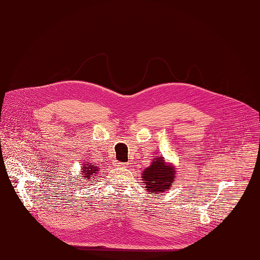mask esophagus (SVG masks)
Listing matches in <instances>:
<instances>
[{"instance_id": "1", "label": "esophagus", "mask_w": 260, "mask_h": 260, "mask_svg": "<svg viewBox=\"0 0 260 260\" xmlns=\"http://www.w3.org/2000/svg\"><path fill=\"white\" fill-rule=\"evenodd\" d=\"M115 165L117 167H121V168H127L128 167V164H123V162H116Z\"/></svg>"}]
</instances>
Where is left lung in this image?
<instances>
[{
  "label": "left lung",
  "mask_w": 260,
  "mask_h": 260,
  "mask_svg": "<svg viewBox=\"0 0 260 260\" xmlns=\"http://www.w3.org/2000/svg\"><path fill=\"white\" fill-rule=\"evenodd\" d=\"M176 180V168L161 156H157L142 172V181L146 192L159 194L171 188Z\"/></svg>",
  "instance_id": "left-lung-1"
}]
</instances>
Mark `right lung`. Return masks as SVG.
I'll use <instances>...</instances> for the list:
<instances>
[{
	"label": "right lung",
	"mask_w": 260,
	"mask_h": 260,
	"mask_svg": "<svg viewBox=\"0 0 260 260\" xmlns=\"http://www.w3.org/2000/svg\"><path fill=\"white\" fill-rule=\"evenodd\" d=\"M99 171V167L93 162H85L81 166V177L83 180H85V182L93 183Z\"/></svg>",
	"instance_id": "add662e5"
}]
</instances>
